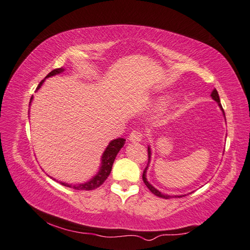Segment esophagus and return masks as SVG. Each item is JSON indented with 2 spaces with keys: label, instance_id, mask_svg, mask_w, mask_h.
I'll use <instances>...</instances> for the list:
<instances>
[{
  "label": "esophagus",
  "instance_id": "1",
  "mask_svg": "<svg viewBox=\"0 0 250 250\" xmlns=\"http://www.w3.org/2000/svg\"><path fill=\"white\" fill-rule=\"evenodd\" d=\"M143 139V134L141 131H132L129 135V141L132 143H139Z\"/></svg>",
  "mask_w": 250,
  "mask_h": 250
}]
</instances>
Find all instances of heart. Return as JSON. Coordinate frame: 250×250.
Returning <instances> with one entry per match:
<instances>
[{"instance_id": "obj_1", "label": "heart", "mask_w": 250, "mask_h": 250, "mask_svg": "<svg viewBox=\"0 0 250 250\" xmlns=\"http://www.w3.org/2000/svg\"><path fill=\"white\" fill-rule=\"evenodd\" d=\"M168 102V99L167 98H159L156 100L155 102V106L157 108H163L164 106H166Z\"/></svg>"}]
</instances>
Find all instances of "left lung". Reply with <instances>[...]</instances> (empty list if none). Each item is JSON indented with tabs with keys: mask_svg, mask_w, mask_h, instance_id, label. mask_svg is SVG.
Returning a JSON list of instances; mask_svg holds the SVG:
<instances>
[{
	"mask_svg": "<svg viewBox=\"0 0 250 250\" xmlns=\"http://www.w3.org/2000/svg\"><path fill=\"white\" fill-rule=\"evenodd\" d=\"M210 97H211V99H213L214 101H216L217 103H218V105H219L220 109L222 110V113H224V115H225L224 108H222V106H221V104H220L219 94H218V92H217V90H216V89H214V90H213V92H211ZM150 158H151V149H150V146H148V163H147V167H146V168L144 169V172H143V180H144V183H145V185L147 186V188L149 189V190L151 191V192H152L153 194L157 195V196H159V198H163V199H169V198H183V196H185L186 194H182V195H168V194H164V193H161L160 191H159L158 189H156L155 187H153V186H152L151 184L148 183V180H147V178H146V173H147L148 167H149V163H150Z\"/></svg>",
	"mask_w": 250,
	"mask_h": 250,
	"instance_id": "8db88e82",
	"label": "left lung"
}]
</instances>
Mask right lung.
Here are the masks:
<instances>
[{
    "label": "right lung",
    "mask_w": 250,
    "mask_h": 250,
    "mask_svg": "<svg viewBox=\"0 0 250 250\" xmlns=\"http://www.w3.org/2000/svg\"><path fill=\"white\" fill-rule=\"evenodd\" d=\"M62 72H64V68H63V67L56 68V70L51 71L48 74V75L46 76V78L51 77V76H55V75H57V74H60ZM45 79H43V81H42L39 83V86H37V88H36V91L42 86H43ZM32 100H33V95H32V97H31L30 105H31ZM125 143V139H121V137L109 142V144L107 145V147H106V149L103 152L102 158H101V167H100L99 172L95 174L91 179H89L88 182L83 183V184H74V185L73 184H67V183L60 182V184L62 186H65V187L73 188V189H75V190H93L95 188L100 187V186L105 182L106 178H107L108 175L110 174L111 167H113V164H114V161H115V159H116V156L118 155L119 150L121 149L122 147H124Z\"/></svg>",
    "instance_id": "right-lung-1"
}]
</instances>
